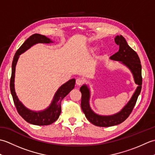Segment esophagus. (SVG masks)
<instances>
[{
  "instance_id": "34e87169",
  "label": "esophagus",
  "mask_w": 155,
  "mask_h": 155,
  "mask_svg": "<svg viewBox=\"0 0 155 155\" xmlns=\"http://www.w3.org/2000/svg\"><path fill=\"white\" fill-rule=\"evenodd\" d=\"M83 83H84V81L81 78H78L76 80V84H77L78 86H81V85L83 84Z\"/></svg>"
}]
</instances>
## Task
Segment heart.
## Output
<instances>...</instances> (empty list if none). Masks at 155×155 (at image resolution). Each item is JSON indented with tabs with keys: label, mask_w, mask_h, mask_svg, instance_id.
Instances as JSON below:
<instances>
[{
	"label": "heart",
	"mask_w": 155,
	"mask_h": 155,
	"mask_svg": "<svg viewBox=\"0 0 155 155\" xmlns=\"http://www.w3.org/2000/svg\"><path fill=\"white\" fill-rule=\"evenodd\" d=\"M97 48V47H93L91 48V51H94L96 50Z\"/></svg>",
	"instance_id": "heart-1"
}]
</instances>
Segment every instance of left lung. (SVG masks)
Segmentation results:
<instances>
[{
  "label": "left lung",
  "mask_w": 155,
  "mask_h": 155,
  "mask_svg": "<svg viewBox=\"0 0 155 155\" xmlns=\"http://www.w3.org/2000/svg\"><path fill=\"white\" fill-rule=\"evenodd\" d=\"M114 41L119 46V50L110 57L112 61H118L129 69L133 76L134 83L138 85L132 97L122 109L112 115H101L95 113L90 106L91 91L88 85L83 84L80 88L81 92V108L85 117L94 125L102 127L114 126L123 123L129 116L136 104L142 87L141 64L137 52L128 46L127 41L122 35L116 36Z\"/></svg>",
  "instance_id": "8db88e82"
}]
</instances>
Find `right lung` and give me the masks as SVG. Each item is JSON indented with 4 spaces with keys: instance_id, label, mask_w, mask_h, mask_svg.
Masks as SVG:
<instances>
[{
    "instance_id": "1",
    "label": "right lung",
    "mask_w": 155,
    "mask_h": 155,
    "mask_svg": "<svg viewBox=\"0 0 155 155\" xmlns=\"http://www.w3.org/2000/svg\"><path fill=\"white\" fill-rule=\"evenodd\" d=\"M54 42L50 38L45 37V35L40 34H34L25 41L21 47H20L16 52L12 64V74L10 83L11 93L12 96L13 101L15 107L17 109L18 114L28 122V123L43 126V125H49L57 120L61 113V101L73 89L75 84V79L72 78L67 83H65L58 88L56 92L54 97L50 105L45 109L39 111L32 110L26 107L23 104L16 94L15 88V69L16 65L19 58L20 55L23 52L27 51L32 46L38 43H46L50 44Z\"/></svg>"
}]
</instances>
